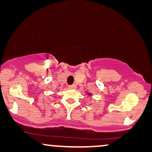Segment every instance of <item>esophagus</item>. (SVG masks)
I'll return each instance as SVG.
<instances>
[{"mask_svg":"<svg viewBox=\"0 0 152 152\" xmlns=\"http://www.w3.org/2000/svg\"><path fill=\"white\" fill-rule=\"evenodd\" d=\"M69 89H76V86L75 85H69Z\"/></svg>","mask_w":152,"mask_h":152,"instance_id":"1","label":"esophagus"}]
</instances>
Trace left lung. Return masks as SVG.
I'll list each match as a JSON object with an SVG mask.
<instances>
[{
    "mask_svg": "<svg viewBox=\"0 0 152 152\" xmlns=\"http://www.w3.org/2000/svg\"><path fill=\"white\" fill-rule=\"evenodd\" d=\"M88 95H89V96H91V94H90V93H88Z\"/></svg>",
    "mask_w": 152,
    "mask_h": 152,
    "instance_id": "1",
    "label": "left lung"
}]
</instances>
